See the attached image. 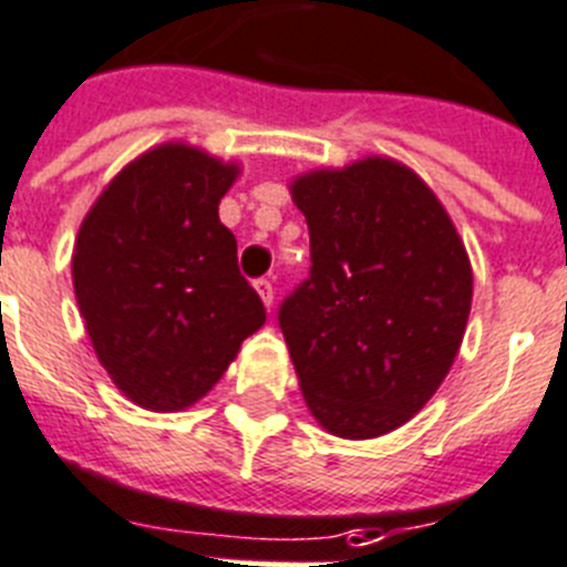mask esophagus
Returning <instances> with one entry per match:
<instances>
[{
  "label": "esophagus",
  "instance_id": "esophagus-1",
  "mask_svg": "<svg viewBox=\"0 0 567 567\" xmlns=\"http://www.w3.org/2000/svg\"><path fill=\"white\" fill-rule=\"evenodd\" d=\"M255 289H258V295H260V301H264V307H266V309L272 307V301H275V289H272V280L258 278V280H255Z\"/></svg>",
  "mask_w": 567,
  "mask_h": 567
}]
</instances>
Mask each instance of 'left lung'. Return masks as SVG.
Wrapping results in <instances>:
<instances>
[{"label": "left lung", "instance_id": "obj_1", "mask_svg": "<svg viewBox=\"0 0 567 567\" xmlns=\"http://www.w3.org/2000/svg\"><path fill=\"white\" fill-rule=\"evenodd\" d=\"M312 269L278 323L309 413L341 439H375L433 399L462 347L473 269L433 188L393 157L289 183Z\"/></svg>", "mask_w": 567, "mask_h": 567}]
</instances>
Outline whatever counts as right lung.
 <instances>
[{"label": "right lung", "mask_w": 567, "mask_h": 567, "mask_svg": "<svg viewBox=\"0 0 567 567\" xmlns=\"http://www.w3.org/2000/svg\"><path fill=\"white\" fill-rule=\"evenodd\" d=\"M237 174L172 140L134 157L82 217L71 275L85 332L120 393L154 413L200 401L266 321L217 215Z\"/></svg>", "instance_id": "1"}]
</instances>
